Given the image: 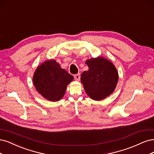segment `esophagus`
Listing matches in <instances>:
<instances>
[{"mask_svg": "<svg viewBox=\"0 0 154 154\" xmlns=\"http://www.w3.org/2000/svg\"><path fill=\"white\" fill-rule=\"evenodd\" d=\"M74 79H75V81H79L81 79V75L80 73H77L76 75H74Z\"/></svg>", "mask_w": 154, "mask_h": 154, "instance_id": "esophagus-1", "label": "esophagus"}]
</instances>
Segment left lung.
Listing matches in <instances>:
<instances>
[{
    "instance_id": "left-lung-1",
    "label": "left lung",
    "mask_w": 154,
    "mask_h": 154,
    "mask_svg": "<svg viewBox=\"0 0 154 154\" xmlns=\"http://www.w3.org/2000/svg\"><path fill=\"white\" fill-rule=\"evenodd\" d=\"M88 70L81 74V81L88 95L101 100L109 96L116 88L118 73L115 65L102 57L88 59Z\"/></svg>"
}]
</instances>
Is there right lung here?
Here are the masks:
<instances>
[{
    "label": "right lung",
    "mask_w": 154,
    "mask_h": 154,
    "mask_svg": "<svg viewBox=\"0 0 154 154\" xmlns=\"http://www.w3.org/2000/svg\"><path fill=\"white\" fill-rule=\"evenodd\" d=\"M73 77L55 60H48L39 65L33 75V84L37 91L45 98L56 102L63 97L68 84Z\"/></svg>",
    "instance_id": "add662e5"
}]
</instances>
